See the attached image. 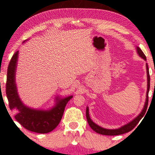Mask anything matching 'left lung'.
I'll return each instance as SVG.
<instances>
[{
    "label": "left lung",
    "mask_w": 155,
    "mask_h": 155,
    "mask_svg": "<svg viewBox=\"0 0 155 155\" xmlns=\"http://www.w3.org/2000/svg\"><path fill=\"white\" fill-rule=\"evenodd\" d=\"M137 52L139 56L141 57L143 59L146 61V57L145 54H143L142 51L137 46ZM146 72H147V81H148V84H147V91H146V99L145 102V104H144L143 108L142 111L139 114L137 117H135V119H133L132 121L130 122L128 124L122 126L119 128H116V129H107V128H104L103 127H100V126L97 125L95 124L92 120H91L90 117V114H89V108L87 107L86 108V117H87V120L90 127L92 128V130L95 131L96 133H99V134L101 135H122L124 134V133H128L133 130V128L135 127V126L138 124V122L140 121V120L142 118L143 116L145 114V113L147 110V107H148V92L149 90H150V74H149V69H148V65L146 64Z\"/></svg>",
    "instance_id": "left-lung-1"
}]
</instances>
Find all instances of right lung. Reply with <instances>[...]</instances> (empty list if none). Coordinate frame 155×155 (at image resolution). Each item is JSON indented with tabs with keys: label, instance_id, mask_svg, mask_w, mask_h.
Wrapping results in <instances>:
<instances>
[{
	"label": "right lung",
	"instance_id": "add662e5",
	"mask_svg": "<svg viewBox=\"0 0 155 155\" xmlns=\"http://www.w3.org/2000/svg\"><path fill=\"white\" fill-rule=\"evenodd\" d=\"M18 58V51L15 52L12 57L7 68L6 94L9 108L11 110H17L18 113L15 115V118L26 129L38 133H48L59 124L65 107L72 96L64 98L57 97L55 105L46 111L29 108L25 105L18 96L15 84Z\"/></svg>",
	"mask_w": 155,
	"mask_h": 155
}]
</instances>
